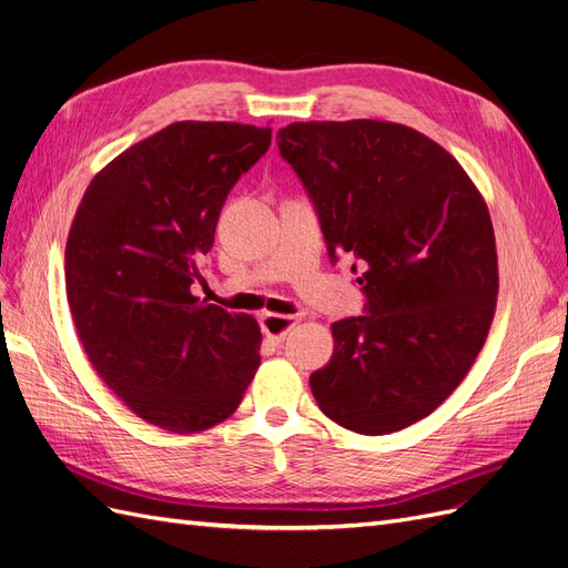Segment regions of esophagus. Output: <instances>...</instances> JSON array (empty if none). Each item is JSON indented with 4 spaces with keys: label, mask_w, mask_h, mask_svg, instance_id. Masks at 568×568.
<instances>
[{
    "label": "esophagus",
    "mask_w": 568,
    "mask_h": 568,
    "mask_svg": "<svg viewBox=\"0 0 568 568\" xmlns=\"http://www.w3.org/2000/svg\"><path fill=\"white\" fill-rule=\"evenodd\" d=\"M295 316H278V313H264L260 318V327L271 342H283L287 337V332L295 327Z\"/></svg>",
    "instance_id": "obj_1"
}]
</instances>
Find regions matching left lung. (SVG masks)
<instances>
[{
  "mask_svg": "<svg viewBox=\"0 0 568 568\" xmlns=\"http://www.w3.org/2000/svg\"><path fill=\"white\" fill-rule=\"evenodd\" d=\"M276 140L329 260L353 255L365 295L363 316L332 323L313 397L353 433L403 430L447 400L485 346L498 292L487 203L447 150L403 123H290Z\"/></svg>",
  "mask_w": 568,
  "mask_h": 568,
  "instance_id": "8db88e82",
  "label": "left lung"
}]
</instances>
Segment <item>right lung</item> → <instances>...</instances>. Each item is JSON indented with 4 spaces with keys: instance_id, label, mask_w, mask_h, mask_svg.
I'll return each mask as SVG.
<instances>
[{
    "instance_id": "right-lung-1",
    "label": "right lung",
    "mask_w": 568,
    "mask_h": 568,
    "mask_svg": "<svg viewBox=\"0 0 568 568\" xmlns=\"http://www.w3.org/2000/svg\"><path fill=\"white\" fill-rule=\"evenodd\" d=\"M271 129L165 125L89 184L65 247L68 302L91 365L140 418L196 433L236 412L260 367L255 318L192 295L231 189Z\"/></svg>"
}]
</instances>
